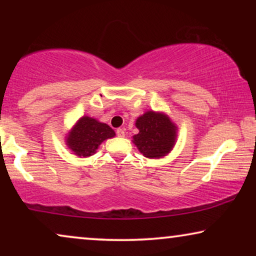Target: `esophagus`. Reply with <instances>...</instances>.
Returning a JSON list of instances; mask_svg holds the SVG:
<instances>
[{
  "label": "esophagus",
  "instance_id": "obj_1",
  "mask_svg": "<svg viewBox=\"0 0 256 256\" xmlns=\"http://www.w3.org/2000/svg\"><path fill=\"white\" fill-rule=\"evenodd\" d=\"M116 135L118 136V138H124V128H118L116 130Z\"/></svg>",
  "mask_w": 256,
  "mask_h": 256
}]
</instances>
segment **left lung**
<instances>
[{"label": "left lung", "instance_id": "left-lung-1", "mask_svg": "<svg viewBox=\"0 0 256 256\" xmlns=\"http://www.w3.org/2000/svg\"><path fill=\"white\" fill-rule=\"evenodd\" d=\"M138 134L132 143L146 158H162L174 149L177 141V126L163 112L146 110L135 122Z\"/></svg>", "mask_w": 256, "mask_h": 256}]
</instances>
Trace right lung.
<instances>
[{
	"label": "right lung",
	"mask_w": 256,
	"mask_h": 256,
	"mask_svg": "<svg viewBox=\"0 0 256 256\" xmlns=\"http://www.w3.org/2000/svg\"><path fill=\"white\" fill-rule=\"evenodd\" d=\"M114 136L115 132L110 126L84 115L66 134L65 142L74 155L90 157L96 152L101 143Z\"/></svg>",
	"instance_id": "1"
}]
</instances>
